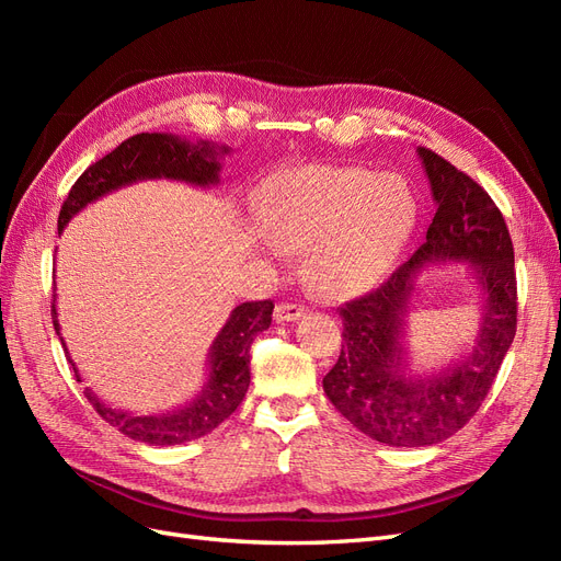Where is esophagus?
<instances>
[{
  "instance_id": "1",
  "label": "esophagus",
  "mask_w": 561,
  "mask_h": 561,
  "mask_svg": "<svg viewBox=\"0 0 561 561\" xmlns=\"http://www.w3.org/2000/svg\"><path fill=\"white\" fill-rule=\"evenodd\" d=\"M301 316H304V309L299 307V304H276V309H274L276 322H295Z\"/></svg>"
}]
</instances>
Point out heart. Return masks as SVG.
<instances>
[{
  "label": "heart",
  "mask_w": 561,
  "mask_h": 561,
  "mask_svg": "<svg viewBox=\"0 0 561 561\" xmlns=\"http://www.w3.org/2000/svg\"><path fill=\"white\" fill-rule=\"evenodd\" d=\"M416 215L402 178L346 165L285 171L257 198L262 233L283 250H304V276L332 299L377 285L410 243Z\"/></svg>",
  "instance_id": "1"
}]
</instances>
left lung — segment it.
Instances as JSON below:
<instances>
[{
	"instance_id": "obj_1",
	"label": "left lung",
	"mask_w": 561,
	"mask_h": 561,
	"mask_svg": "<svg viewBox=\"0 0 561 561\" xmlns=\"http://www.w3.org/2000/svg\"><path fill=\"white\" fill-rule=\"evenodd\" d=\"M435 201L423 243L375 293L339 309L342 353L322 379L330 402L355 428L388 447H428L451 437L480 410L517 330L511 233L496 203L466 173L419 147ZM466 263L481 287V330L471 351L439 373L411 369L405 318L417 276Z\"/></svg>"
}]
</instances>
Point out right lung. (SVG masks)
<instances>
[{
    "mask_svg": "<svg viewBox=\"0 0 561 561\" xmlns=\"http://www.w3.org/2000/svg\"><path fill=\"white\" fill-rule=\"evenodd\" d=\"M231 147L215 142H190L171 133H140L118 145L107 157L93 163L67 194L58 217V231H62L75 215H79L89 203L103 198L122 186L145 182V180H175L192 186L219 184L222 159ZM54 328L60 336V322L56 311L54 295ZM274 301H245L236 307L227 318L225 328L217 332L215 342L208 348L206 360V383L198 393L175 410L163 414H138L128 410H116L105 404L91 388L83 390L95 412L103 416L110 426L122 431L126 437L151 447H168L192 443L196 437L208 435L219 423L229 419L239 407L250 386V346L254 336L268 330ZM65 346V339L60 336ZM67 353V346H65ZM70 358V353H67ZM77 379L81 381L79 369L70 358Z\"/></svg>",
    "mask_w": 561,
    "mask_h": 561,
    "instance_id": "add662e5",
    "label": "right lung"
}]
</instances>
